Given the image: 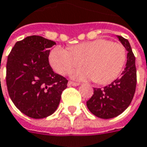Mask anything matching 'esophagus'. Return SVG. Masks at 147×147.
Instances as JSON below:
<instances>
[{
	"label": "esophagus",
	"mask_w": 147,
	"mask_h": 147,
	"mask_svg": "<svg viewBox=\"0 0 147 147\" xmlns=\"http://www.w3.org/2000/svg\"><path fill=\"white\" fill-rule=\"evenodd\" d=\"M68 86H79L80 84L79 83H76V82H68Z\"/></svg>",
	"instance_id": "obj_1"
}]
</instances>
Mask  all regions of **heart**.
Masks as SVG:
<instances>
[{"label":"heart","mask_w":147,"mask_h":147,"mask_svg":"<svg viewBox=\"0 0 147 147\" xmlns=\"http://www.w3.org/2000/svg\"><path fill=\"white\" fill-rule=\"evenodd\" d=\"M71 49L57 46L51 51L49 60L51 67L61 75L82 65L84 61L86 67L71 73L76 81L95 80L99 84H108L121 72L126 59L125 47L107 39L85 41Z\"/></svg>","instance_id":"obj_1"}]
</instances>
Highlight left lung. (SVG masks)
<instances>
[{
  "label": "left lung",
  "mask_w": 147,
  "mask_h": 147,
  "mask_svg": "<svg viewBox=\"0 0 147 147\" xmlns=\"http://www.w3.org/2000/svg\"><path fill=\"white\" fill-rule=\"evenodd\" d=\"M117 37L128 51L125 70L110 85L102 89L94 88L92 96L86 101L91 113L102 119H111L121 114L131 104L136 91V58L128 40L121 36Z\"/></svg>",
  "instance_id": "1"
}]
</instances>
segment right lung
I'll return each instance as SVG.
<instances>
[{"instance_id": "1", "label": "right lung", "mask_w": 147, "mask_h": 147, "mask_svg": "<svg viewBox=\"0 0 147 147\" xmlns=\"http://www.w3.org/2000/svg\"><path fill=\"white\" fill-rule=\"evenodd\" d=\"M56 42L40 36L17 41L6 63V86L15 106L35 119L53 114L68 81L49 64L50 48Z\"/></svg>"}]
</instances>
